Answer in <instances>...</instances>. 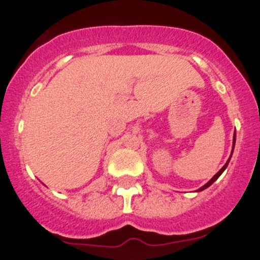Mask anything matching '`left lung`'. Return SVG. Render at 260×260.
Wrapping results in <instances>:
<instances>
[{
  "label": "left lung",
  "mask_w": 260,
  "mask_h": 260,
  "mask_svg": "<svg viewBox=\"0 0 260 260\" xmlns=\"http://www.w3.org/2000/svg\"><path fill=\"white\" fill-rule=\"evenodd\" d=\"M234 143H235V136H234ZM233 149H234V147H233ZM228 164H229V161H228V162H226V164H225V165H224V167H222V169H221V170H220V171H219V172H217V174H216V175H215V176H214V177H212V179H211L210 181H209V182H208V183H206V185H204V186H203V187H201V188H199V191L204 190V188L209 187V186H210V185H211V183H214V182H215V181H216V180H217V177H219V176H220V175H221V174H222V172H224V170H225V169H226Z\"/></svg>",
  "instance_id": "1"
}]
</instances>
